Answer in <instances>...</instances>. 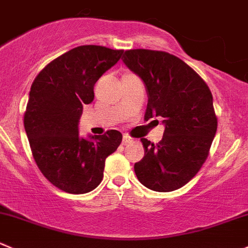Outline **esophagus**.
<instances>
[{
    "instance_id": "1",
    "label": "esophagus",
    "mask_w": 248,
    "mask_h": 248,
    "mask_svg": "<svg viewBox=\"0 0 248 248\" xmlns=\"http://www.w3.org/2000/svg\"><path fill=\"white\" fill-rule=\"evenodd\" d=\"M132 141H133V138H131V137H129V136L124 134V139H122V143H124V145H127V144L132 143Z\"/></svg>"
}]
</instances>
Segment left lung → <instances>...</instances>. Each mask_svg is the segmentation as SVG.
Wrapping results in <instances>:
<instances>
[{
  "label": "left lung",
  "instance_id": "8db88e82",
  "mask_svg": "<svg viewBox=\"0 0 248 248\" xmlns=\"http://www.w3.org/2000/svg\"><path fill=\"white\" fill-rule=\"evenodd\" d=\"M124 63L139 76L148 92L144 119L163 117L161 141L141 138L144 157L134 163L139 182L154 191L182 188L200 170L217 132L213 97L188 64L162 50L129 49Z\"/></svg>",
  "mask_w": 248,
  "mask_h": 248
}]
</instances>
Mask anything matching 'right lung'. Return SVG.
Wrapping results in <instances>:
<instances>
[{"mask_svg": "<svg viewBox=\"0 0 248 248\" xmlns=\"http://www.w3.org/2000/svg\"><path fill=\"white\" fill-rule=\"evenodd\" d=\"M124 50L80 46L52 60L31 85L24 127L42 174L69 194L90 193L100 184L105 158L122 141L110 129L90 139L78 136L83 107L94 99L95 82Z\"/></svg>", "mask_w": 248, "mask_h": 248, "instance_id": "right-lung-1", "label": "right lung"}]
</instances>
